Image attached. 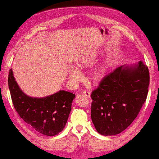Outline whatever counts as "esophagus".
I'll return each mask as SVG.
<instances>
[{"mask_svg": "<svg viewBox=\"0 0 159 159\" xmlns=\"http://www.w3.org/2000/svg\"><path fill=\"white\" fill-rule=\"evenodd\" d=\"M82 94L84 95L85 96H87L88 98L90 97V92L88 91V90H84V91L82 92Z\"/></svg>", "mask_w": 159, "mask_h": 159, "instance_id": "34e87169", "label": "esophagus"}]
</instances>
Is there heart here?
Segmentation results:
<instances>
[{"label":"heart","mask_w":159,"mask_h":159,"mask_svg":"<svg viewBox=\"0 0 159 159\" xmlns=\"http://www.w3.org/2000/svg\"><path fill=\"white\" fill-rule=\"evenodd\" d=\"M93 63V61H91V60H89L88 58H81L77 62V65L78 67L80 68V69H85V68L91 66ZM104 75L105 69L104 68H99V69L95 70V71L93 72L90 79H91L93 82H99L102 80V78L104 77ZM69 76L70 79L71 80H74V81H77V80H80V78L81 77L80 73L76 69L69 70Z\"/></svg>","instance_id":"heart-1"}]
</instances>
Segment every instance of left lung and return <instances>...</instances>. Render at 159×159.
<instances>
[{"label":"left lung","mask_w":159,"mask_h":159,"mask_svg":"<svg viewBox=\"0 0 159 159\" xmlns=\"http://www.w3.org/2000/svg\"><path fill=\"white\" fill-rule=\"evenodd\" d=\"M149 70L143 61L122 66L107 75L92 92L91 119L104 136L122 132L137 117L147 98Z\"/></svg>","instance_id":"1"}]
</instances>
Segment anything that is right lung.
I'll use <instances>...</instances> for the list:
<instances>
[{
    "mask_svg": "<svg viewBox=\"0 0 159 159\" xmlns=\"http://www.w3.org/2000/svg\"><path fill=\"white\" fill-rule=\"evenodd\" d=\"M8 84L14 109L25 122L38 132L49 137L63 131L75 94L60 90L47 97H30L20 90L11 69L9 72Z\"/></svg>",
    "mask_w": 159,
    "mask_h": 159,
    "instance_id": "obj_1",
    "label": "right lung"
}]
</instances>
